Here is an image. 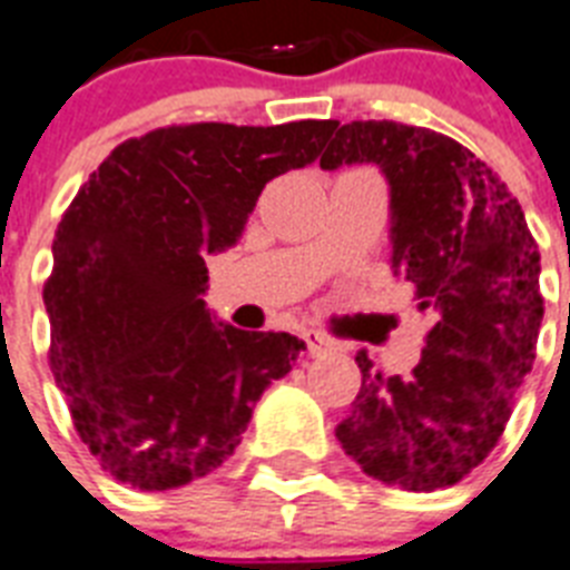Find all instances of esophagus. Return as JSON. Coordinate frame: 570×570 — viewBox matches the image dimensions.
Returning a JSON list of instances; mask_svg holds the SVG:
<instances>
[{
    "label": "esophagus",
    "instance_id": "1",
    "mask_svg": "<svg viewBox=\"0 0 570 570\" xmlns=\"http://www.w3.org/2000/svg\"><path fill=\"white\" fill-rule=\"evenodd\" d=\"M301 340H304V345H307L309 357H327V354L333 351V342L316 331H307Z\"/></svg>",
    "mask_w": 570,
    "mask_h": 570
}]
</instances>
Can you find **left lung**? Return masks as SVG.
<instances>
[{
	"label": "left lung",
	"mask_w": 570,
	"mask_h": 570,
	"mask_svg": "<svg viewBox=\"0 0 570 570\" xmlns=\"http://www.w3.org/2000/svg\"><path fill=\"white\" fill-rule=\"evenodd\" d=\"M377 164L392 187V266L433 313L421 363L383 374L365 351L336 439L374 480L410 492L460 483L492 453L533 368L544 298L539 245L501 175L448 134L342 125L322 169Z\"/></svg>",
	"instance_id": "1"
}]
</instances>
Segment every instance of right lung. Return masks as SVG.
<instances>
[{
    "mask_svg": "<svg viewBox=\"0 0 570 570\" xmlns=\"http://www.w3.org/2000/svg\"><path fill=\"white\" fill-rule=\"evenodd\" d=\"M336 119L166 125L119 142L55 234L49 365L78 436L119 483L219 469L304 342L216 325L205 257L237 243L263 187L313 164Z\"/></svg>",
    "mask_w": 570,
    "mask_h": 570,
    "instance_id": "right-lung-1",
    "label": "right lung"
}]
</instances>
